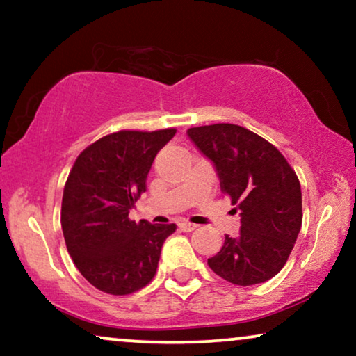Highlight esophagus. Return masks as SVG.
I'll list each match as a JSON object with an SVG mask.
<instances>
[{"instance_id": "esophagus-1", "label": "esophagus", "mask_w": 356, "mask_h": 356, "mask_svg": "<svg viewBox=\"0 0 356 356\" xmlns=\"http://www.w3.org/2000/svg\"><path fill=\"white\" fill-rule=\"evenodd\" d=\"M178 227L181 228L183 232H193V230H196V228H197L196 223H191V222H186V220L179 222V223H178Z\"/></svg>"}]
</instances>
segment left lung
I'll return each mask as SVG.
<instances>
[{
  "instance_id": "8db88e82",
  "label": "left lung",
  "mask_w": 356,
  "mask_h": 356,
  "mask_svg": "<svg viewBox=\"0 0 356 356\" xmlns=\"http://www.w3.org/2000/svg\"><path fill=\"white\" fill-rule=\"evenodd\" d=\"M188 136L216 165L222 193L241 216L240 235L225 236L209 267L235 285L272 279L289 259L303 220L295 170L275 145L243 126H197Z\"/></svg>"
}]
</instances>
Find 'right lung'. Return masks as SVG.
Wrapping results in <instances>:
<instances>
[{"mask_svg": "<svg viewBox=\"0 0 356 356\" xmlns=\"http://www.w3.org/2000/svg\"><path fill=\"white\" fill-rule=\"evenodd\" d=\"M177 129L104 136L72 165L61 202L66 248L84 279L104 293L129 295L157 272L163 241L175 223H136L129 209L145 193L155 155Z\"/></svg>", "mask_w": 356, "mask_h": 356, "instance_id": "add662e5", "label": "right lung"}]
</instances>
